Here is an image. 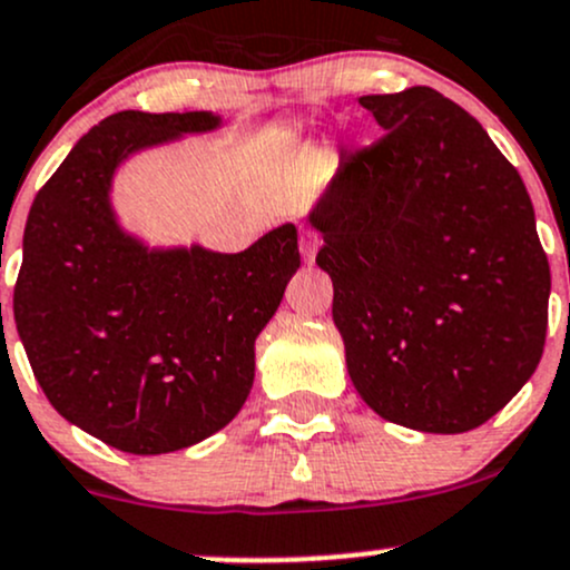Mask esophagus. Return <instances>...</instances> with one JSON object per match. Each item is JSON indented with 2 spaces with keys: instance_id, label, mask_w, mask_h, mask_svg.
<instances>
[{
  "instance_id": "1",
  "label": "esophagus",
  "mask_w": 570,
  "mask_h": 570,
  "mask_svg": "<svg viewBox=\"0 0 570 570\" xmlns=\"http://www.w3.org/2000/svg\"><path fill=\"white\" fill-rule=\"evenodd\" d=\"M317 247H321V236H317L315 230L304 228V230H302V253H304V261H307V263L315 261Z\"/></svg>"
}]
</instances>
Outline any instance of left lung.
Returning <instances> with one entry per match:
<instances>
[{"mask_svg": "<svg viewBox=\"0 0 570 570\" xmlns=\"http://www.w3.org/2000/svg\"><path fill=\"white\" fill-rule=\"evenodd\" d=\"M358 102L383 136L340 163L309 214L347 372L385 421L475 430L530 381L547 342L552 277L530 195L440 91Z\"/></svg>", "mask_w": 570, "mask_h": 570, "instance_id": "obj_1", "label": "left lung"}]
</instances>
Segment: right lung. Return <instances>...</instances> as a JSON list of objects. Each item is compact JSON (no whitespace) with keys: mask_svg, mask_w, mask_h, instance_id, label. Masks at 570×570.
Listing matches in <instances>:
<instances>
[{"mask_svg":"<svg viewBox=\"0 0 570 570\" xmlns=\"http://www.w3.org/2000/svg\"><path fill=\"white\" fill-rule=\"evenodd\" d=\"M217 125L206 111L108 116L29 209L13 291L23 351L48 402L127 454L187 449L234 421L253 389L255 336L302 266L296 225L236 255L149 253L116 225V165Z\"/></svg>","mask_w":570,"mask_h":570,"instance_id":"obj_1","label":"right lung"}]
</instances>
